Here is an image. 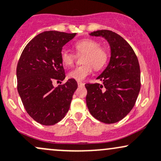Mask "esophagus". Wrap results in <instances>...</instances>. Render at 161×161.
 Listing matches in <instances>:
<instances>
[{"instance_id": "obj_1", "label": "esophagus", "mask_w": 161, "mask_h": 161, "mask_svg": "<svg viewBox=\"0 0 161 161\" xmlns=\"http://www.w3.org/2000/svg\"><path fill=\"white\" fill-rule=\"evenodd\" d=\"M77 84H78V87H83V86H84V83L80 82V81H78V82H77Z\"/></svg>"}]
</instances>
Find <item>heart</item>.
I'll use <instances>...</instances> for the list:
<instances>
[{
    "label": "heart",
    "mask_w": 161,
    "mask_h": 161,
    "mask_svg": "<svg viewBox=\"0 0 161 161\" xmlns=\"http://www.w3.org/2000/svg\"><path fill=\"white\" fill-rule=\"evenodd\" d=\"M77 53H84L82 62L84 64L76 67L69 72L68 76L74 80L81 81L92 74L94 68L99 70L105 66L108 60V52L99 43L91 38L82 39L74 44ZM76 55L67 48L60 51V60L64 65L70 67L74 64Z\"/></svg>",
    "instance_id": "b5f03b06"
}]
</instances>
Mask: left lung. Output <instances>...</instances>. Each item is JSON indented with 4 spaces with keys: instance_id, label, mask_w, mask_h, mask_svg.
Instances as JSON below:
<instances>
[{
    "instance_id": "obj_1",
    "label": "left lung",
    "mask_w": 161,
    "mask_h": 161,
    "mask_svg": "<svg viewBox=\"0 0 161 161\" xmlns=\"http://www.w3.org/2000/svg\"><path fill=\"white\" fill-rule=\"evenodd\" d=\"M91 35L108 40L111 57L108 66L97 78L103 84H85L87 106L97 120L114 124L128 114L137 99L141 85L139 61L131 46L115 32L100 30Z\"/></svg>"
}]
</instances>
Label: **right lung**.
Here are the masks:
<instances>
[{
  "mask_svg": "<svg viewBox=\"0 0 161 161\" xmlns=\"http://www.w3.org/2000/svg\"><path fill=\"white\" fill-rule=\"evenodd\" d=\"M75 35L53 31L39 34L26 45L18 60V94L27 113L42 125H53L64 117L77 88L74 79L58 87L52 84L65 78L60 51Z\"/></svg>",
  "mask_w": 161,
  "mask_h": 161,
  "instance_id": "add662e5",
  "label": "right lung"
}]
</instances>
